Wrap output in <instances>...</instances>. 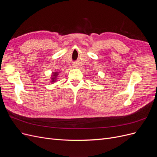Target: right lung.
<instances>
[{
	"label": "right lung",
	"instance_id": "add662e5",
	"mask_svg": "<svg viewBox=\"0 0 157 157\" xmlns=\"http://www.w3.org/2000/svg\"><path fill=\"white\" fill-rule=\"evenodd\" d=\"M58 74L57 73H54V74H53V78H52V80H53V81H52V82H54V81H56V78L58 77Z\"/></svg>",
	"mask_w": 157,
	"mask_h": 157
}]
</instances>
